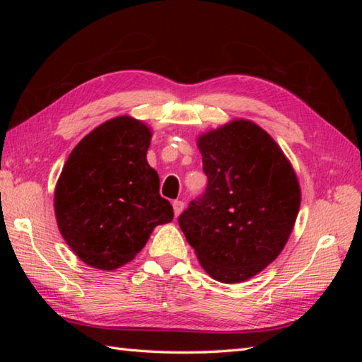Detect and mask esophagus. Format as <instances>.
<instances>
[{"label":"esophagus","instance_id":"34e87169","mask_svg":"<svg viewBox=\"0 0 362 362\" xmlns=\"http://www.w3.org/2000/svg\"><path fill=\"white\" fill-rule=\"evenodd\" d=\"M173 209H174V214H175V218H177L182 213V210H183V202L182 201H174L173 202Z\"/></svg>","mask_w":362,"mask_h":362}]
</instances>
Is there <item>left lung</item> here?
<instances>
[{
    "instance_id": "left-lung-1",
    "label": "left lung",
    "mask_w": 362,
    "mask_h": 362,
    "mask_svg": "<svg viewBox=\"0 0 362 362\" xmlns=\"http://www.w3.org/2000/svg\"><path fill=\"white\" fill-rule=\"evenodd\" d=\"M197 148L209 185L179 226L211 279L245 281L289 240L302 201L296 171L274 138L249 119L199 135Z\"/></svg>"
}]
</instances>
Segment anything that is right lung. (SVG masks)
I'll list each match as a JSON object with an SVG mask.
<instances>
[{"instance_id":"1","label":"right lung","mask_w":362,"mask_h":362,"mask_svg":"<svg viewBox=\"0 0 362 362\" xmlns=\"http://www.w3.org/2000/svg\"><path fill=\"white\" fill-rule=\"evenodd\" d=\"M151 127L127 115L91 130L71 151L54 189L57 227L83 263L115 271L132 261L152 230L174 218L146 160Z\"/></svg>"}]
</instances>
